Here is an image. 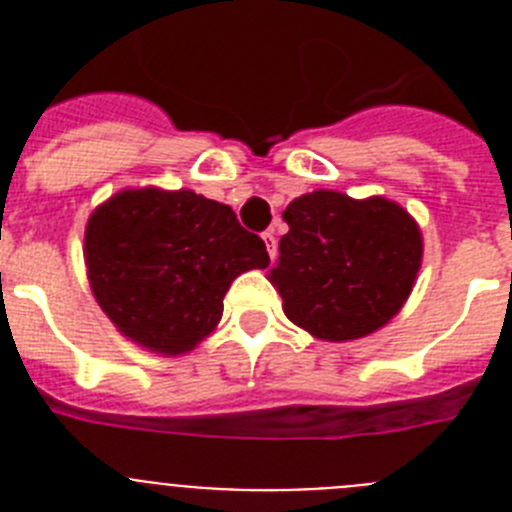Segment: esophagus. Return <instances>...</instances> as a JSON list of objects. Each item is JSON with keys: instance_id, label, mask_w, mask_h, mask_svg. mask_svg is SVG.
Returning <instances> with one entry per match:
<instances>
[{"instance_id": "34e87169", "label": "esophagus", "mask_w": 512, "mask_h": 512, "mask_svg": "<svg viewBox=\"0 0 512 512\" xmlns=\"http://www.w3.org/2000/svg\"><path fill=\"white\" fill-rule=\"evenodd\" d=\"M261 238H264V243H266V251H269V259L274 261V259H277V238H274V230H266V233L261 235Z\"/></svg>"}]
</instances>
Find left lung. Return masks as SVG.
I'll use <instances>...</instances> for the list:
<instances>
[{
  "label": "left lung",
  "mask_w": 512,
  "mask_h": 512,
  "mask_svg": "<svg viewBox=\"0 0 512 512\" xmlns=\"http://www.w3.org/2000/svg\"><path fill=\"white\" fill-rule=\"evenodd\" d=\"M282 217L289 233L269 279L295 325L323 341H351L382 328L408 300L423 241L400 205L320 189L289 202Z\"/></svg>",
  "instance_id": "left-lung-1"
}]
</instances>
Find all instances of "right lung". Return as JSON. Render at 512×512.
I'll use <instances>...</instances> for the list:
<instances>
[{"mask_svg":"<svg viewBox=\"0 0 512 512\" xmlns=\"http://www.w3.org/2000/svg\"><path fill=\"white\" fill-rule=\"evenodd\" d=\"M92 292L128 338L192 351L223 315L230 282L269 253L228 205L189 189H135L94 210L84 235Z\"/></svg>","mask_w":512,"mask_h":512,"instance_id":"obj_1","label":"right lung"}]
</instances>
